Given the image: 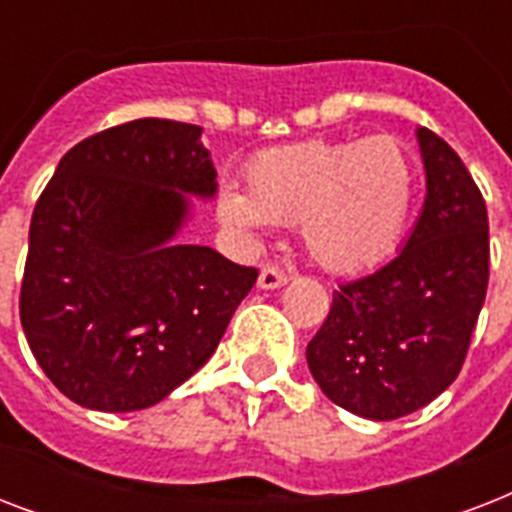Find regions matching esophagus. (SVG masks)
<instances>
[{"instance_id": "esophagus-1", "label": "esophagus", "mask_w": 512, "mask_h": 512, "mask_svg": "<svg viewBox=\"0 0 512 512\" xmlns=\"http://www.w3.org/2000/svg\"><path fill=\"white\" fill-rule=\"evenodd\" d=\"M287 273L281 271L279 265H265L263 271H260V279H257V287L260 289H279L287 284Z\"/></svg>"}]
</instances>
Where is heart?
Here are the masks:
<instances>
[{"instance_id":"heart-1","label":"heart","mask_w":512,"mask_h":512,"mask_svg":"<svg viewBox=\"0 0 512 512\" xmlns=\"http://www.w3.org/2000/svg\"><path fill=\"white\" fill-rule=\"evenodd\" d=\"M247 193L223 188L217 215L236 231L297 223L308 255L327 271L353 273L388 257L412 215L417 172L393 135L300 140L252 156Z\"/></svg>"}]
</instances>
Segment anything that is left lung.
I'll return each mask as SVG.
<instances>
[{
    "mask_svg": "<svg viewBox=\"0 0 512 512\" xmlns=\"http://www.w3.org/2000/svg\"><path fill=\"white\" fill-rule=\"evenodd\" d=\"M428 193L404 249L340 284L305 358L324 396L366 420H398L460 374L489 284V215L468 167L420 127Z\"/></svg>",
    "mask_w": 512,
    "mask_h": 512,
    "instance_id": "obj_1",
    "label": "left lung"
}]
</instances>
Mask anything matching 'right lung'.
<instances>
[{
  "label": "right lung",
  "instance_id": "obj_1",
  "mask_svg": "<svg viewBox=\"0 0 512 512\" xmlns=\"http://www.w3.org/2000/svg\"><path fill=\"white\" fill-rule=\"evenodd\" d=\"M201 127L135 119L76 143L28 231L20 324L52 385L98 412L159 404L215 353L257 268L180 244L212 199Z\"/></svg>",
  "mask_w": 512,
  "mask_h": 512
}]
</instances>
